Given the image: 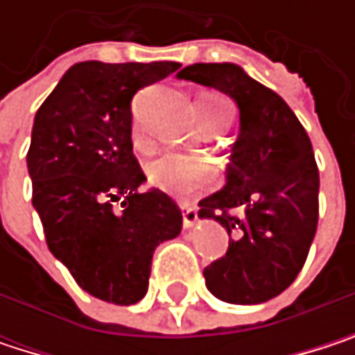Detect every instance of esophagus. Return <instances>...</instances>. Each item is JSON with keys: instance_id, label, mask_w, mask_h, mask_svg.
Instances as JSON below:
<instances>
[{"instance_id": "34e87169", "label": "esophagus", "mask_w": 355, "mask_h": 355, "mask_svg": "<svg viewBox=\"0 0 355 355\" xmlns=\"http://www.w3.org/2000/svg\"><path fill=\"white\" fill-rule=\"evenodd\" d=\"M182 209V228H193L197 224V207L191 203H180Z\"/></svg>"}]
</instances>
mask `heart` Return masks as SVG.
I'll return each mask as SVG.
<instances>
[{
	"mask_svg": "<svg viewBox=\"0 0 355 355\" xmlns=\"http://www.w3.org/2000/svg\"><path fill=\"white\" fill-rule=\"evenodd\" d=\"M197 105L203 107V116H232V108L224 98H201ZM146 177L154 189L175 197H182L207 187L216 177V166L205 156L166 152L148 162Z\"/></svg>",
	"mask_w": 355,
	"mask_h": 355,
	"instance_id": "1",
	"label": "heart"
}]
</instances>
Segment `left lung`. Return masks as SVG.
<instances>
[{
	"mask_svg": "<svg viewBox=\"0 0 355 355\" xmlns=\"http://www.w3.org/2000/svg\"><path fill=\"white\" fill-rule=\"evenodd\" d=\"M228 94L241 110L226 184L199 201L230 243L203 269L207 290L230 304H261L300 273L319 222V168L286 101L234 63H193L177 73Z\"/></svg>",
	"mask_w": 355,
	"mask_h": 355,
	"instance_id": "1",
	"label": "left lung"
}]
</instances>
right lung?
I'll return each mask as SVG.
<instances>
[{"mask_svg": "<svg viewBox=\"0 0 355 355\" xmlns=\"http://www.w3.org/2000/svg\"><path fill=\"white\" fill-rule=\"evenodd\" d=\"M178 67L82 61L36 110L26 164L46 247L82 290L119 306L146 296L154 250L182 228L166 193L137 191L131 144V98Z\"/></svg>", "mask_w": 355, "mask_h": 355, "instance_id": "add662e5", "label": "right lung"}]
</instances>
